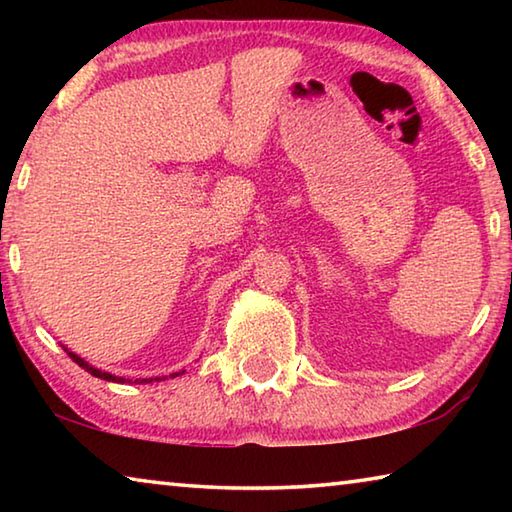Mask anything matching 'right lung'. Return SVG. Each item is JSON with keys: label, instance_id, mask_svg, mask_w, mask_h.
I'll return each instance as SVG.
<instances>
[{"label": "right lung", "instance_id": "add662e5", "mask_svg": "<svg viewBox=\"0 0 512 512\" xmlns=\"http://www.w3.org/2000/svg\"><path fill=\"white\" fill-rule=\"evenodd\" d=\"M67 350V348H65ZM67 354H69V357H72V361H76V363H79V366L83 368V370H88L90 372V375H94V377H99V379H106V381H117V384H126V381H131V379H124V377H115V375H110V372H103V370H99V368H94V366H90V363L88 361H85V359H81L79 357V354H74V352H69L67 350ZM180 375V372H171V379L173 377H178ZM160 379H167V377H155V381H160ZM137 381V384H151V381H153V377L151 379H135Z\"/></svg>", "mask_w": 512, "mask_h": 512}]
</instances>
